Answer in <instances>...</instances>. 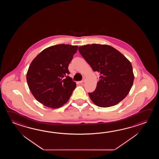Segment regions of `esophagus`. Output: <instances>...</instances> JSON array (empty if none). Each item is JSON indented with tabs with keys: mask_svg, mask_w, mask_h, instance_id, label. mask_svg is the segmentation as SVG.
I'll list each match as a JSON object with an SVG mask.
<instances>
[{
	"mask_svg": "<svg viewBox=\"0 0 159 159\" xmlns=\"http://www.w3.org/2000/svg\"><path fill=\"white\" fill-rule=\"evenodd\" d=\"M84 82V80H82V81H80V83L81 84H83Z\"/></svg>",
	"mask_w": 159,
	"mask_h": 159,
	"instance_id": "obj_1",
	"label": "esophagus"
}]
</instances>
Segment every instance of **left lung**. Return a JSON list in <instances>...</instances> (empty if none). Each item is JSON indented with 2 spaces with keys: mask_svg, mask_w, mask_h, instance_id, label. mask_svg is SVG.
<instances>
[{
  "mask_svg": "<svg viewBox=\"0 0 159 159\" xmlns=\"http://www.w3.org/2000/svg\"><path fill=\"white\" fill-rule=\"evenodd\" d=\"M78 51L94 71L100 73L94 91L89 95L101 107L113 106L122 101L132 88V65L125 56L108 45L92 44L79 47Z\"/></svg>",
  "mask_w": 159,
  "mask_h": 159,
  "instance_id": "left-lung-1",
  "label": "left lung"
}]
</instances>
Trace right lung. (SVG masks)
<instances>
[{
    "label": "right lung",
    "instance_id": "obj_1",
    "mask_svg": "<svg viewBox=\"0 0 159 159\" xmlns=\"http://www.w3.org/2000/svg\"><path fill=\"white\" fill-rule=\"evenodd\" d=\"M77 50V45L58 44L45 49L34 58L27 81L37 101L57 108L69 101L76 84L68 76V66Z\"/></svg>",
    "mask_w": 159,
    "mask_h": 159
}]
</instances>
